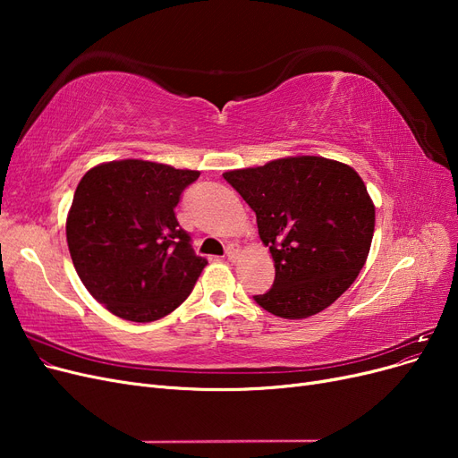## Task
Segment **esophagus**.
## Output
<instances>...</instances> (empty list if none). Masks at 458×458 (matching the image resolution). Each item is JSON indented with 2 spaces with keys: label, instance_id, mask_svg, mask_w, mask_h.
<instances>
[{
  "label": "esophagus",
  "instance_id": "esophagus-1",
  "mask_svg": "<svg viewBox=\"0 0 458 458\" xmlns=\"http://www.w3.org/2000/svg\"><path fill=\"white\" fill-rule=\"evenodd\" d=\"M225 256H227V259L229 261H234V259H237V256H239V250H237V246H227L225 248Z\"/></svg>",
  "mask_w": 458,
  "mask_h": 458
}]
</instances>
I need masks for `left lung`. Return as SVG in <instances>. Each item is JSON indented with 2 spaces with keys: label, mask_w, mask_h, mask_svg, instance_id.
Segmentation results:
<instances>
[{
  "label": "left lung",
  "mask_w": 458,
  "mask_h": 458,
  "mask_svg": "<svg viewBox=\"0 0 458 458\" xmlns=\"http://www.w3.org/2000/svg\"><path fill=\"white\" fill-rule=\"evenodd\" d=\"M224 177L256 212L259 239L275 261L273 286L254 296L259 308L306 318L352 286L374 233V204L353 168L290 157Z\"/></svg>",
  "instance_id": "1"
}]
</instances>
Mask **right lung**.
Listing matches in <instances>:
<instances>
[{
  "mask_svg": "<svg viewBox=\"0 0 458 458\" xmlns=\"http://www.w3.org/2000/svg\"><path fill=\"white\" fill-rule=\"evenodd\" d=\"M199 175L114 160L81 177L66 219L68 250L81 283L110 313L150 323L191 294L208 259L192 250L174 210Z\"/></svg>",
  "mask_w": 458,
  "mask_h": 458,
  "instance_id": "right-lung-1",
  "label": "right lung"
}]
</instances>
